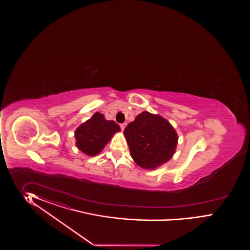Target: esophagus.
Instances as JSON below:
<instances>
[{
	"mask_svg": "<svg viewBox=\"0 0 250 250\" xmlns=\"http://www.w3.org/2000/svg\"><path fill=\"white\" fill-rule=\"evenodd\" d=\"M125 126H126V124H125V123H124V124H121V125H120V127H121L123 131H124V129L125 128Z\"/></svg>",
	"mask_w": 250,
	"mask_h": 250,
	"instance_id": "obj_1",
	"label": "esophagus"
}]
</instances>
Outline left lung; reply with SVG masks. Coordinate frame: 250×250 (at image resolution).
<instances>
[{
  "label": "left lung",
  "instance_id": "1",
  "mask_svg": "<svg viewBox=\"0 0 250 250\" xmlns=\"http://www.w3.org/2000/svg\"><path fill=\"white\" fill-rule=\"evenodd\" d=\"M131 157L146 169H154L174 155L178 136L162 116L143 112L129 123L124 131Z\"/></svg>",
  "mask_w": 250,
  "mask_h": 250
}]
</instances>
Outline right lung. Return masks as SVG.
Here are the masks:
<instances>
[{"label": "right lung", "mask_w": 250, "mask_h": 250, "mask_svg": "<svg viewBox=\"0 0 250 250\" xmlns=\"http://www.w3.org/2000/svg\"><path fill=\"white\" fill-rule=\"evenodd\" d=\"M120 130L115 122L106 120L104 114L97 112L76 129V146L86 155L96 156Z\"/></svg>", "instance_id": "1"}]
</instances>
